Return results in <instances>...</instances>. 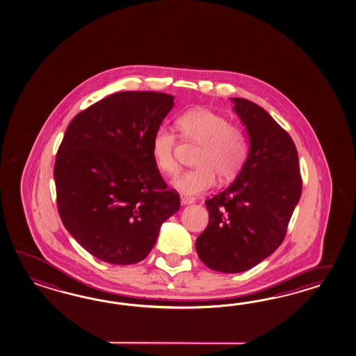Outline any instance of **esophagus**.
I'll return each instance as SVG.
<instances>
[{"label": "esophagus", "mask_w": 356, "mask_h": 356, "mask_svg": "<svg viewBox=\"0 0 356 356\" xmlns=\"http://www.w3.org/2000/svg\"><path fill=\"white\" fill-rule=\"evenodd\" d=\"M181 202H182L183 205H190V204L195 202V199L182 193V195H181Z\"/></svg>", "instance_id": "obj_1"}]
</instances>
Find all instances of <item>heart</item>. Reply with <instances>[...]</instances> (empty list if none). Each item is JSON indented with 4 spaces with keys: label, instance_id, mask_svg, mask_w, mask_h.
<instances>
[{
    "label": "heart",
    "instance_id": "heart-1",
    "mask_svg": "<svg viewBox=\"0 0 356 356\" xmlns=\"http://www.w3.org/2000/svg\"><path fill=\"white\" fill-rule=\"evenodd\" d=\"M175 128L186 145L199 146L193 156L197 168L178 174L172 182L184 195H199L211 188L216 181L215 173L222 181H231L245 165L248 137L225 116L196 108L179 116ZM151 154L161 173L174 175L178 172V137L173 129L165 125L157 128L151 140Z\"/></svg>",
    "mask_w": 356,
    "mask_h": 356
}]
</instances>
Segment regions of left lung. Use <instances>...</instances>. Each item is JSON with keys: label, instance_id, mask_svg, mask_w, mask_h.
<instances>
[{"label": "left lung", "instance_id": "left-lung-1", "mask_svg": "<svg viewBox=\"0 0 356 356\" xmlns=\"http://www.w3.org/2000/svg\"><path fill=\"white\" fill-rule=\"evenodd\" d=\"M232 101L246 125L250 152L234 182L205 201L209 224L196 240L201 261L222 273L248 270L281 246L302 191L289 133L257 104Z\"/></svg>", "mask_w": 356, "mask_h": 356}]
</instances>
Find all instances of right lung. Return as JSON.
Listing matches in <instances>:
<instances>
[{"mask_svg":"<svg viewBox=\"0 0 356 356\" xmlns=\"http://www.w3.org/2000/svg\"><path fill=\"white\" fill-rule=\"evenodd\" d=\"M155 91L110 95L70 122L54 178L58 211L76 242L110 264H136L161 224L181 207L151 154V140L174 105Z\"/></svg>","mask_w":356,"mask_h":356,"instance_id":"obj_1","label":"right lung"}]
</instances>
